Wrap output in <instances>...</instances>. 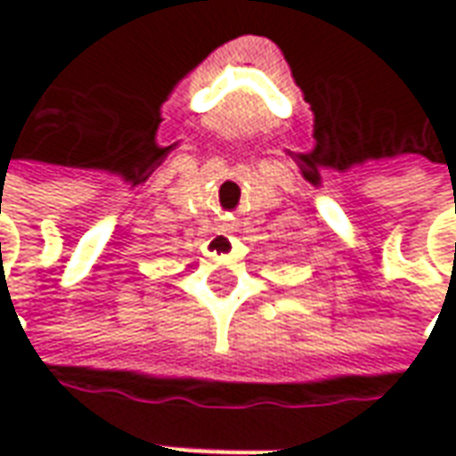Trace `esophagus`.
<instances>
[{"instance_id": "1", "label": "esophagus", "mask_w": 456, "mask_h": 456, "mask_svg": "<svg viewBox=\"0 0 456 456\" xmlns=\"http://www.w3.org/2000/svg\"><path fill=\"white\" fill-rule=\"evenodd\" d=\"M222 229H224L227 234H232V232H234V222H224V224H222Z\"/></svg>"}]
</instances>
